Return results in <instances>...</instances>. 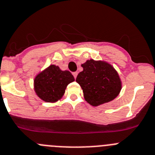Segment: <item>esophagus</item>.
<instances>
[{
    "label": "esophagus",
    "mask_w": 155,
    "mask_h": 155,
    "mask_svg": "<svg viewBox=\"0 0 155 155\" xmlns=\"http://www.w3.org/2000/svg\"><path fill=\"white\" fill-rule=\"evenodd\" d=\"M72 75H73V76H74V78H75V79H76V76H77V75H78V72H72Z\"/></svg>",
    "instance_id": "obj_1"
}]
</instances>
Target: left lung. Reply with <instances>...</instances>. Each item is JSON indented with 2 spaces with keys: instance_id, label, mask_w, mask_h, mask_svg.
<instances>
[{
  "instance_id": "8db88e82",
  "label": "left lung",
  "mask_w": 155,
  "mask_h": 155,
  "mask_svg": "<svg viewBox=\"0 0 155 155\" xmlns=\"http://www.w3.org/2000/svg\"><path fill=\"white\" fill-rule=\"evenodd\" d=\"M76 81L81 86L84 99L93 107L112 101L119 95L122 83L118 72L105 61L87 60Z\"/></svg>"
}]
</instances>
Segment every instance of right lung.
<instances>
[{"label":"right lung","instance_id":"1","mask_svg":"<svg viewBox=\"0 0 155 155\" xmlns=\"http://www.w3.org/2000/svg\"><path fill=\"white\" fill-rule=\"evenodd\" d=\"M73 81L75 79L69 71H62L58 65H50L35 77L34 90L43 101L55 103L62 98L67 86Z\"/></svg>","mask_w":155,"mask_h":155}]
</instances>
